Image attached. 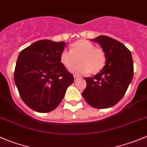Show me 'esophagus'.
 Listing matches in <instances>:
<instances>
[{"instance_id": "34e87169", "label": "esophagus", "mask_w": 147, "mask_h": 147, "mask_svg": "<svg viewBox=\"0 0 147 147\" xmlns=\"http://www.w3.org/2000/svg\"><path fill=\"white\" fill-rule=\"evenodd\" d=\"M79 79V78H78V77H77V76H75V75H74V81H77Z\"/></svg>"}]
</instances>
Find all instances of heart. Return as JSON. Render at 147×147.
I'll return each mask as SVG.
<instances>
[{"mask_svg": "<svg viewBox=\"0 0 147 147\" xmlns=\"http://www.w3.org/2000/svg\"><path fill=\"white\" fill-rule=\"evenodd\" d=\"M79 64L70 69L77 75L90 72L96 74L102 70L106 63L105 52L95 47L87 40H79L70 45V50L66 49L61 52L60 60L66 68H70L78 61Z\"/></svg>", "mask_w": 147, "mask_h": 147, "instance_id": "b5f03b06", "label": "heart"}]
</instances>
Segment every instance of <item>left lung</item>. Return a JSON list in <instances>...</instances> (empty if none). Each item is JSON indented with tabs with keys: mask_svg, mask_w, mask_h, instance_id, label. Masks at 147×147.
Returning <instances> with one entry per match:
<instances>
[{
	"mask_svg": "<svg viewBox=\"0 0 147 147\" xmlns=\"http://www.w3.org/2000/svg\"><path fill=\"white\" fill-rule=\"evenodd\" d=\"M92 40L105 52L106 64L94 78H84L87 87L82 97L92 107H112L124 97L132 80V56L125 45L110 37L100 35Z\"/></svg>",
	"mask_w": 147,
	"mask_h": 147,
	"instance_id": "8db88e82",
	"label": "left lung"
}]
</instances>
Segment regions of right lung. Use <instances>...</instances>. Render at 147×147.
Segmentation results:
<instances>
[{
    "label": "right lung",
    "mask_w": 147,
    "mask_h": 147,
    "mask_svg": "<svg viewBox=\"0 0 147 147\" xmlns=\"http://www.w3.org/2000/svg\"><path fill=\"white\" fill-rule=\"evenodd\" d=\"M65 42L40 40L22 50L16 62L14 80L20 97L32 110H54L63 100L73 75L61 63Z\"/></svg>",
    "instance_id": "add662e5"
}]
</instances>
